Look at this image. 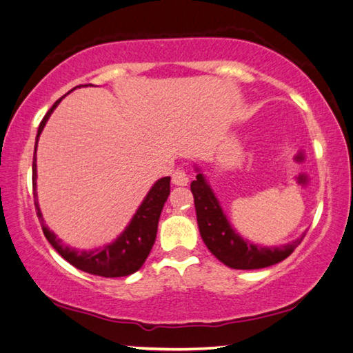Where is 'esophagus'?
Here are the masks:
<instances>
[{
    "label": "esophagus",
    "mask_w": 353,
    "mask_h": 353,
    "mask_svg": "<svg viewBox=\"0 0 353 353\" xmlns=\"http://www.w3.org/2000/svg\"><path fill=\"white\" fill-rule=\"evenodd\" d=\"M172 183L174 185H187L188 183V174L183 170H176L172 172Z\"/></svg>",
    "instance_id": "obj_1"
}]
</instances>
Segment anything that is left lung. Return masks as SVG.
Segmentation results:
<instances>
[{"mask_svg":"<svg viewBox=\"0 0 353 353\" xmlns=\"http://www.w3.org/2000/svg\"><path fill=\"white\" fill-rule=\"evenodd\" d=\"M199 234L210 254L233 270H260L285 260L301 244L304 234L293 243L281 247H261L243 239L231 228L219 199L210 190L206 179L199 172L192 182Z\"/></svg>","mask_w":353,"mask_h":353,"instance_id":"left-lung-1","label":"left lung"}]
</instances>
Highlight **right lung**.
<instances>
[{
  "mask_svg": "<svg viewBox=\"0 0 353 353\" xmlns=\"http://www.w3.org/2000/svg\"><path fill=\"white\" fill-rule=\"evenodd\" d=\"M61 101H55L54 106L49 109V112L44 115L42 122L39 123L38 136H36V145H38V138L44 130V125L49 120L50 114L54 112L57 104ZM36 145L33 155V192H34V206L36 214L42 225V231L47 241L59 254L77 270L93 276L103 277H123L130 276L139 270L144 265L147 256H149L152 245L155 243L157 230H159L160 214L165 206L168 196H170V177H161L160 181L154 183L150 192L147 193L143 204L136 210L134 217L131 219L128 227L125 228L122 234L114 241L112 244L104 245L103 249L97 250H76L71 249L61 243L57 236L44 225L41 209L36 201Z\"/></svg>",
  "mask_w": 353,
  "mask_h": 353,
  "instance_id": "right-lung-1",
  "label": "right lung"
}]
</instances>
